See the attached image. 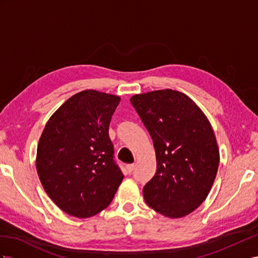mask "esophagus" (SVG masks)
<instances>
[{
    "instance_id": "34e87169",
    "label": "esophagus",
    "mask_w": 258,
    "mask_h": 258,
    "mask_svg": "<svg viewBox=\"0 0 258 258\" xmlns=\"http://www.w3.org/2000/svg\"><path fill=\"white\" fill-rule=\"evenodd\" d=\"M134 169H135V164H134V163L127 164V166H126V170H127V172H128V173H132V172H133Z\"/></svg>"
}]
</instances>
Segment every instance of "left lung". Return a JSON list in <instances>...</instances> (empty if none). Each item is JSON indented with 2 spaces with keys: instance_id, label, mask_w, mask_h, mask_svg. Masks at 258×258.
<instances>
[{
  "instance_id": "left-lung-1",
  "label": "left lung",
  "mask_w": 258,
  "mask_h": 258,
  "mask_svg": "<svg viewBox=\"0 0 258 258\" xmlns=\"http://www.w3.org/2000/svg\"><path fill=\"white\" fill-rule=\"evenodd\" d=\"M153 138L157 171L143 188L149 207L169 218L187 216L206 200L219 167L214 130L198 105L162 89L131 98Z\"/></svg>"
}]
</instances>
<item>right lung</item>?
<instances>
[{
	"label": "right lung",
	"instance_id": "right-lung-1",
	"mask_svg": "<svg viewBox=\"0 0 258 258\" xmlns=\"http://www.w3.org/2000/svg\"><path fill=\"white\" fill-rule=\"evenodd\" d=\"M121 98L84 90L45 124L36 167L45 192L64 213L89 218L113 200L123 173L113 159L109 125Z\"/></svg>",
	"mask_w": 258,
	"mask_h": 258
}]
</instances>
